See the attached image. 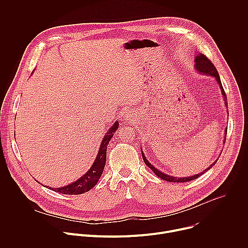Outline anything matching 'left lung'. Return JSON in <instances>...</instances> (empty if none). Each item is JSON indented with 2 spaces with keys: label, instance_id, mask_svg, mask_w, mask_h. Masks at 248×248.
I'll use <instances>...</instances> for the list:
<instances>
[{
  "label": "left lung",
  "instance_id": "8db88e82",
  "mask_svg": "<svg viewBox=\"0 0 248 248\" xmlns=\"http://www.w3.org/2000/svg\"><path fill=\"white\" fill-rule=\"evenodd\" d=\"M195 68L198 70L199 73H201V74L210 75V76H212V77L216 78V79H217V81H218V83H219V85H220V87H221V89H222V94H223V96H224V100H225V102H226V105L228 106V103H227V96H226V93H225V91H224V88H223V85H222V82H221V79H220V76H219V74H218V70L216 69V67H215V65L213 64V62H211V60H209L204 54H200V55L196 56V58H195ZM227 131H228V128H226V135H225V136H227ZM142 157H143V161H144V163L146 164V166H147L148 168H150V169L154 171V173H155L157 176H159L160 179H162V180H164V181L170 182V183H186V182L193 181V180L197 179L198 176L202 175L204 172H206L208 170H210L212 167H213V166L216 164V162H217V161H215L213 164L210 165V167H209L208 169H206L205 170H203V171H201V172H199V173H197V174H194V175H192V176H188V178H175V176L173 178V176H170V175H168V174H166V173H164V172L158 170L156 168H154V167L147 161V159H146V157L144 156L143 153H142Z\"/></svg>",
  "mask_w": 248,
  "mask_h": 248
}]
</instances>
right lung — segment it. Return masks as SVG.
<instances>
[{
    "mask_svg": "<svg viewBox=\"0 0 248 248\" xmlns=\"http://www.w3.org/2000/svg\"><path fill=\"white\" fill-rule=\"evenodd\" d=\"M119 123L118 121L114 124L112 128L107 132L102 140V143L97 155V158L95 162L93 163L90 170L82 175L80 179H78L77 182L70 184L63 187L59 188H52V190L62 193V194H70V195H77V194H82L88 190H90L93 186H96L99 179L101 178V174L103 172V170L105 168L106 164V158H107V146L110 142L111 138L114 136L115 131L118 129ZM51 189V187H49Z\"/></svg>",
    "mask_w": 248,
    "mask_h": 248,
    "instance_id": "1",
    "label": "right lung"
}]
</instances>
